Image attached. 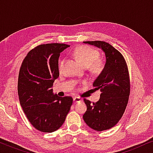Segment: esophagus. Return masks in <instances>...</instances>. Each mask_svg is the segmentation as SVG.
Segmentation results:
<instances>
[{
  "instance_id": "1",
  "label": "esophagus",
  "mask_w": 153,
  "mask_h": 153,
  "mask_svg": "<svg viewBox=\"0 0 153 153\" xmlns=\"http://www.w3.org/2000/svg\"><path fill=\"white\" fill-rule=\"evenodd\" d=\"M73 100H74V103H77V102H80L82 101V99L79 97H74L73 98Z\"/></svg>"
}]
</instances>
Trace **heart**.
I'll use <instances>...</instances> for the list:
<instances>
[{
	"instance_id": "1",
	"label": "heart",
	"mask_w": 153,
	"mask_h": 153,
	"mask_svg": "<svg viewBox=\"0 0 153 153\" xmlns=\"http://www.w3.org/2000/svg\"><path fill=\"white\" fill-rule=\"evenodd\" d=\"M74 55L77 59L85 67H88L91 72L93 74H99L104 68V62L99 57L100 53L97 50L89 46H79L74 51ZM65 58H62L59 62V70L62 72Z\"/></svg>"
}]
</instances>
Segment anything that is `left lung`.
<instances>
[{
    "label": "left lung",
    "instance_id": "8db88e82",
    "mask_svg": "<svg viewBox=\"0 0 153 153\" xmlns=\"http://www.w3.org/2000/svg\"><path fill=\"white\" fill-rule=\"evenodd\" d=\"M83 42L101 48L105 53L106 63L93 83L94 90L101 91L99 101L91 103L88 100H83L87 111L83 118L94 130H106L118 123L128 103L130 94L128 68L120 52L110 44L103 41Z\"/></svg>",
    "mask_w": 153,
    "mask_h": 153
}]
</instances>
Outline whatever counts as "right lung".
I'll list each match as a JSON object with an SVG mask.
<instances>
[{
    "label": "right lung",
    "instance_id": "1",
    "mask_svg": "<svg viewBox=\"0 0 153 153\" xmlns=\"http://www.w3.org/2000/svg\"><path fill=\"white\" fill-rule=\"evenodd\" d=\"M65 44L40 45L23 60L18 78L20 104L30 124L42 132H53L63 124L70 111L72 97L53 94V83L59 76L60 53Z\"/></svg>",
    "mask_w": 153,
    "mask_h": 153
}]
</instances>
